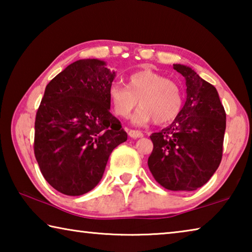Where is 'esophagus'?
Listing matches in <instances>:
<instances>
[{
	"label": "esophagus",
	"instance_id": "esophagus-1",
	"mask_svg": "<svg viewBox=\"0 0 252 252\" xmlns=\"http://www.w3.org/2000/svg\"><path fill=\"white\" fill-rule=\"evenodd\" d=\"M129 135L131 136V138H133V139H139V138H142L143 133H142L141 131L130 130V131H129Z\"/></svg>",
	"mask_w": 252,
	"mask_h": 252
}]
</instances>
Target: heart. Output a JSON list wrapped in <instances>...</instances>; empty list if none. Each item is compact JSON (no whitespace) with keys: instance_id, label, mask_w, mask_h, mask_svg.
<instances>
[{"instance_id":"heart-1","label":"heart","mask_w":252,"mask_h":252,"mask_svg":"<svg viewBox=\"0 0 252 252\" xmlns=\"http://www.w3.org/2000/svg\"><path fill=\"white\" fill-rule=\"evenodd\" d=\"M110 104L116 116L126 119L141 104L132 121L142 126L155 120L158 125L172 121L181 110L179 85L158 72L146 69L129 75L127 83H113L109 89Z\"/></svg>"}]
</instances>
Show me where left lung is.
I'll list each match as a JSON object with an SVG mask.
<instances>
[{
	"label": "left lung",
	"instance_id": "obj_1",
	"mask_svg": "<svg viewBox=\"0 0 252 252\" xmlns=\"http://www.w3.org/2000/svg\"><path fill=\"white\" fill-rule=\"evenodd\" d=\"M186 79L187 100L169 126L150 135L149 169L172 191H193L209 181L222 158L225 112L217 89L191 67L173 64Z\"/></svg>",
	"mask_w": 252,
	"mask_h": 252
}]
</instances>
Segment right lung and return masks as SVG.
<instances>
[{
	"label": "right lung",
	"mask_w": 252,
	"mask_h": 252,
	"mask_svg": "<svg viewBox=\"0 0 252 252\" xmlns=\"http://www.w3.org/2000/svg\"><path fill=\"white\" fill-rule=\"evenodd\" d=\"M105 65L97 59L67 65L46 85L36 112L34 155L45 180L63 194L91 191L111 152L127 139L110 112L116 72Z\"/></svg>",
	"instance_id": "add662e5"
}]
</instances>
